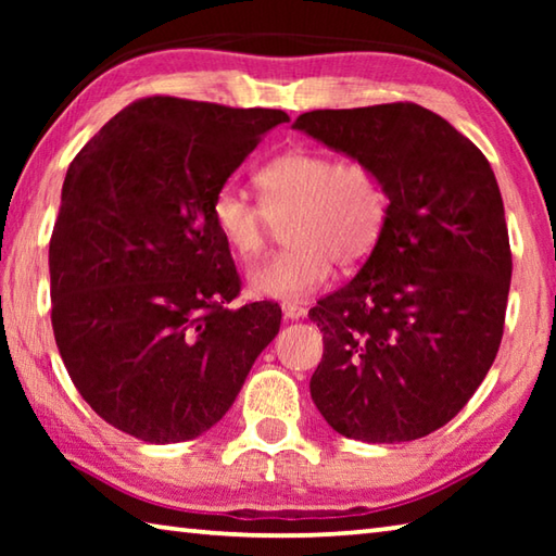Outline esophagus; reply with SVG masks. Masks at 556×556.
Instances as JSON below:
<instances>
[{"instance_id": "34e87169", "label": "esophagus", "mask_w": 556, "mask_h": 556, "mask_svg": "<svg viewBox=\"0 0 556 556\" xmlns=\"http://www.w3.org/2000/svg\"><path fill=\"white\" fill-rule=\"evenodd\" d=\"M281 314H285V318H289V321H299V318H304L306 308L294 304V301H285V304H281Z\"/></svg>"}]
</instances>
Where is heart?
<instances>
[{
    "label": "heart",
    "mask_w": 556,
    "mask_h": 556,
    "mask_svg": "<svg viewBox=\"0 0 556 556\" xmlns=\"http://www.w3.org/2000/svg\"><path fill=\"white\" fill-rule=\"evenodd\" d=\"M262 201L225 184L213 195L211 218L223 242L244 262L265 255L287 225L291 242L250 271L260 296L299 301L324 289L333 262L363 265L388 223L390 195L378 168L363 159H338L318 149H289L260 168Z\"/></svg>",
    "instance_id": "b5f03b06"
}]
</instances>
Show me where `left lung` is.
Instances as JSON below:
<instances>
[{
  "label": "left lung",
  "instance_id": "left-lung-1",
  "mask_svg": "<svg viewBox=\"0 0 556 556\" xmlns=\"http://www.w3.org/2000/svg\"><path fill=\"white\" fill-rule=\"evenodd\" d=\"M296 129L378 168L388 223L357 275L308 312L312 400L338 434L421 439L473 397L503 341L513 252L488 159L414 102L312 110Z\"/></svg>",
  "mask_w": 556,
  "mask_h": 556
}]
</instances>
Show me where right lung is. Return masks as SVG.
Segmentation results:
<instances>
[{"label":"right lung","mask_w":556,"mask_h":556,"mask_svg":"<svg viewBox=\"0 0 556 556\" xmlns=\"http://www.w3.org/2000/svg\"><path fill=\"white\" fill-rule=\"evenodd\" d=\"M287 119L139 98L71 162L49 244L53 336L75 390L125 434L208 431L279 333L275 301L228 306L242 281L211 203Z\"/></svg>","instance_id":"add662e5"}]
</instances>
